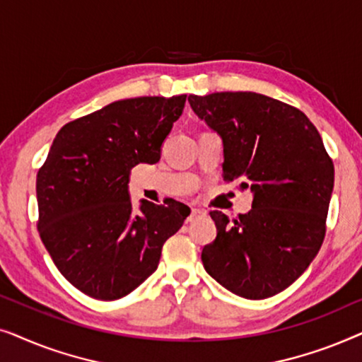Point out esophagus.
I'll use <instances>...</instances> for the list:
<instances>
[{
  "mask_svg": "<svg viewBox=\"0 0 362 362\" xmlns=\"http://www.w3.org/2000/svg\"><path fill=\"white\" fill-rule=\"evenodd\" d=\"M202 214H204V212L199 211V209H191V212H189V216H187L186 222H192V221L196 219V217H199V216H202Z\"/></svg>",
  "mask_w": 362,
  "mask_h": 362,
  "instance_id": "esophagus-1",
  "label": "esophagus"
}]
</instances>
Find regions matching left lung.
<instances>
[{"instance_id": "left-lung-1", "label": "left lung", "mask_w": 362, "mask_h": 362, "mask_svg": "<svg viewBox=\"0 0 362 362\" xmlns=\"http://www.w3.org/2000/svg\"><path fill=\"white\" fill-rule=\"evenodd\" d=\"M191 108L224 140L222 177L254 192L252 209L229 219L211 211L217 237L202 265L232 293L274 296L318 254L334 165L316 127L296 107L255 92L189 95Z\"/></svg>"}]
</instances>
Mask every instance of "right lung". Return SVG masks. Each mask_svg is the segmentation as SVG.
I'll list each match as a JSON object with an SVG mask.
<instances>
[{
  "instance_id": "right-lung-1",
  "label": "right lung",
  "mask_w": 362,
  "mask_h": 362,
  "mask_svg": "<svg viewBox=\"0 0 362 362\" xmlns=\"http://www.w3.org/2000/svg\"><path fill=\"white\" fill-rule=\"evenodd\" d=\"M186 95L113 102L64 125L36 177L37 232L59 272L82 293L118 300L158 269L163 244L189 207L143 201L133 212L128 175L160 161Z\"/></svg>"
}]
</instances>
